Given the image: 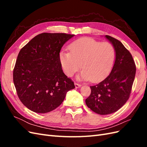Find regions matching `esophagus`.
I'll list each match as a JSON object with an SVG mask.
<instances>
[{
    "label": "esophagus",
    "instance_id": "34e87169",
    "mask_svg": "<svg viewBox=\"0 0 147 147\" xmlns=\"http://www.w3.org/2000/svg\"><path fill=\"white\" fill-rule=\"evenodd\" d=\"M75 88H80L82 86V85H81L80 84H78L77 83H75Z\"/></svg>",
    "mask_w": 147,
    "mask_h": 147
}]
</instances>
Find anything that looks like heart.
I'll use <instances>...</instances> for the list:
<instances>
[{"instance_id":"b5f03b06","label":"heart","mask_w":147,"mask_h":147,"mask_svg":"<svg viewBox=\"0 0 147 147\" xmlns=\"http://www.w3.org/2000/svg\"><path fill=\"white\" fill-rule=\"evenodd\" d=\"M69 50L70 52L62 51L59 55L64 73L68 77H72L82 66L83 70L78 79L96 83L107 76L112 68L115 51L110 43L83 37L71 43Z\"/></svg>"}]
</instances>
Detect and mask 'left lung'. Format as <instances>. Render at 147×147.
<instances>
[{
  "mask_svg": "<svg viewBox=\"0 0 147 147\" xmlns=\"http://www.w3.org/2000/svg\"><path fill=\"white\" fill-rule=\"evenodd\" d=\"M105 37L115 48V64L107 77L90 86L91 94L85 100L88 107L99 115L114 113L126 104L129 98L136 72L131 53L122 43L109 35Z\"/></svg>",
  "mask_w": 147,
  "mask_h": 147,
  "instance_id": "1",
  "label": "left lung"
}]
</instances>
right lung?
Segmentation results:
<instances>
[{"label":"right lung","mask_w":147,"mask_h":147,"mask_svg":"<svg viewBox=\"0 0 147 147\" xmlns=\"http://www.w3.org/2000/svg\"><path fill=\"white\" fill-rule=\"evenodd\" d=\"M74 35L42 33L21 48L13 69V83L18 96L26 107L38 113L59 107L66 93L75 88L64 74L59 53Z\"/></svg>","instance_id":"obj_1"}]
</instances>
